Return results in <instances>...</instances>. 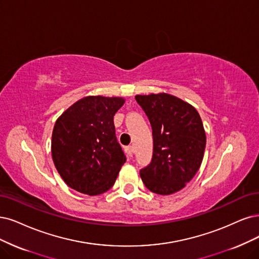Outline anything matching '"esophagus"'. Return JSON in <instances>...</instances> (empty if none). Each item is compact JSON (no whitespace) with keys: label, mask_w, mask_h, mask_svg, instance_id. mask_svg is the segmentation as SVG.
Masks as SVG:
<instances>
[{"label":"esophagus","mask_w":259,"mask_h":259,"mask_svg":"<svg viewBox=\"0 0 259 259\" xmlns=\"http://www.w3.org/2000/svg\"><path fill=\"white\" fill-rule=\"evenodd\" d=\"M124 151H126V154H127L129 157H132V156H133V147H132V146L124 147Z\"/></svg>","instance_id":"obj_1"}]
</instances>
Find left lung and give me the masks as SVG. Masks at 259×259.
<instances>
[{
	"instance_id": "left-lung-1",
	"label": "left lung",
	"mask_w": 259,
	"mask_h": 259,
	"mask_svg": "<svg viewBox=\"0 0 259 259\" xmlns=\"http://www.w3.org/2000/svg\"><path fill=\"white\" fill-rule=\"evenodd\" d=\"M137 102L150 121L154 154L140 170L151 192L169 195L186 187L202 164L206 133L198 112L173 95H137Z\"/></svg>"
}]
</instances>
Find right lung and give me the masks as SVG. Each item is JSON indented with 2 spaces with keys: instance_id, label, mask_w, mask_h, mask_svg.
<instances>
[{
  "instance_id": "1",
  "label": "right lung",
  "mask_w": 259,
  "mask_h": 259,
  "mask_svg": "<svg viewBox=\"0 0 259 259\" xmlns=\"http://www.w3.org/2000/svg\"><path fill=\"white\" fill-rule=\"evenodd\" d=\"M120 97L88 96L57 118L51 142L54 165L67 186L89 195L111 189L126 156L115 136Z\"/></svg>"
}]
</instances>
